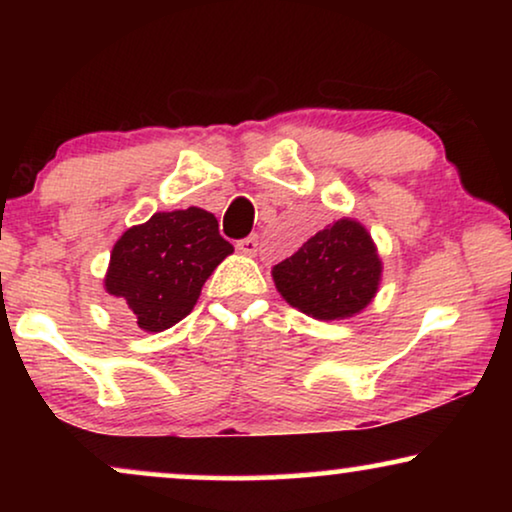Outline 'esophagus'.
Here are the masks:
<instances>
[{"label": "esophagus", "instance_id": "esophagus-1", "mask_svg": "<svg viewBox=\"0 0 512 512\" xmlns=\"http://www.w3.org/2000/svg\"><path fill=\"white\" fill-rule=\"evenodd\" d=\"M237 247V251H240V254H244V256H254L256 251H258V237L256 235H249V237H244V240H240L235 244Z\"/></svg>", "mask_w": 512, "mask_h": 512}]
</instances>
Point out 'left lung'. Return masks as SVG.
I'll return each instance as SVG.
<instances>
[{
	"label": "left lung",
	"mask_w": 512,
	"mask_h": 512,
	"mask_svg": "<svg viewBox=\"0 0 512 512\" xmlns=\"http://www.w3.org/2000/svg\"><path fill=\"white\" fill-rule=\"evenodd\" d=\"M286 303L319 321L349 319L373 303L382 258L363 223L342 216L272 268Z\"/></svg>",
	"instance_id": "obj_1"
}]
</instances>
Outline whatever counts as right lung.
<instances>
[{"mask_svg": "<svg viewBox=\"0 0 512 512\" xmlns=\"http://www.w3.org/2000/svg\"><path fill=\"white\" fill-rule=\"evenodd\" d=\"M233 251L207 209L156 212L118 237L104 289L128 305L142 331H167L191 314L209 275Z\"/></svg>", "mask_w": 512, "mask_h": 512, "instance_id": "right-lung-1", "label": "right lung"}]
</instances>
